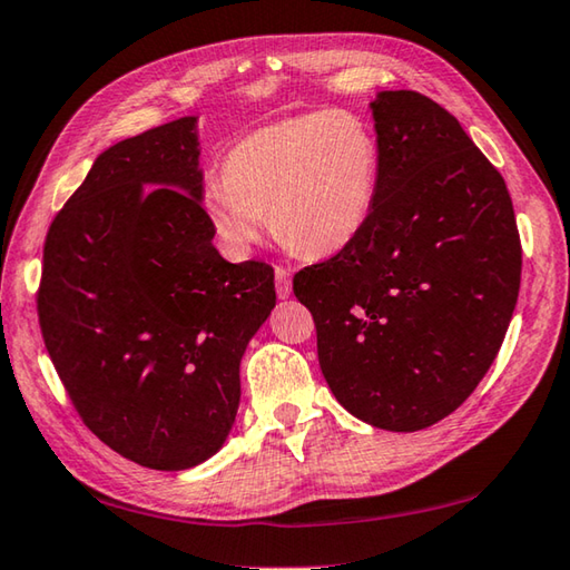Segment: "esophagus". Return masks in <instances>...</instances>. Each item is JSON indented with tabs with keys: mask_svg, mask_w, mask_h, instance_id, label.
Segmentation results:
<instances>
[{
	"mask_svg": "<svg viewBox=\"0 0 570 570\" xmlns=\"http://www.w3.org/2000/svg\"><path fill=\"white\" fill-rule=\"evenodd\" d=\"M274 274H276V294L278 298H286L292 294V272H288L286 266H276Z\"/></svg>",
	"mask_w": 570,
	"mask_h": 570,
	"instance_id": "34e87169",
	"label": "esophagus"
}]
</instances>
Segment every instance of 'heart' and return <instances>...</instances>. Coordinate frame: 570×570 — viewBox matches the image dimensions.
Returning <instances> with one entry per match:
<instances>
[{"instance_id":"1","label":"heart","mask_w":570,"mask_h":570,"mask_svg":"<svg viewBox=\"0 0 570 570\" xmlns=\"http://www.w3.org/2000/svg\"><path fill=\"white\" fill-rule=\"evenodd\" d=\"M381 144L348 109L278 119L236 139L224 174H209L202 209L216 234L246 252L268 229L284 249L328 256L356 239L374 212Z\"/></svg>"}]
</instances>
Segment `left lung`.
<instances>
[{"mask_svg":"<svg viewBox=\"0 0 570 570\" xmlns=\"http://www.w3.org/2000/svg\"><path fill=\"white\" fill-rule=\"evenodd\" d=\"M381 179L371 219L294 294L316 324L341 406L386 431L446 419L491 368L521 286V236L499 169L459 119L411 89L374 105Z\"/></svg>","mask_w":570,"mask_h":570,"instance_id":"1","label":"left lung"}]
</instances>
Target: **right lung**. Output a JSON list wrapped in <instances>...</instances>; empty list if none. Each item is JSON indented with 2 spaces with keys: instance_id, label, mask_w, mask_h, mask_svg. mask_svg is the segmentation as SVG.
Returning a JSON list of instances; mask_svg holds the SVG:
<instances>
[{
  "instance_id": "right-lung-1",
  "label": "right lung",
  "mask_w": 570,
  "mask_h": 570,
  "mask_svg": "<svg viewBox=\"0 0 570 570\" xmlns=\"http://www.w3.org/2000/svg\"><path fill=\"white\" fill-rule=\"evenodd\" d=\"M194 129L181 117L99 154L49 226L37 292L79 419L157 471L222 449L246 344L276 304L272 266L214 249Z\"/></svg>"
}]
</instances>
